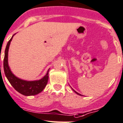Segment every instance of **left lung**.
I'll list each match as a JSON object with an SVG mask.
<instances>
[{
	"label": "left lung",
	"mask_w": 123,
	"mask_h": 123,
	"mask_svg": "<svg viewBox=\"0 0 123 123\" xmlns=\"http://www.w3.org/2000/svg\"><path fill=\"white\" fill-rule=\"evenodd\" d=\"M73 90V91H74V92H75V93H76V94H79V95H81V94H79V93H77V92H75V91H74V90Z\"/></svg>",
	"instance_id": "left-lung-1"
}]
</instances>
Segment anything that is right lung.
<instances>
[{
	"instance_id": "add662e5",
	"label": "right lung",
	"mask_w": 123,
	"mask_h": 123,
	"mask_svg": "<svg viewBox=\"0 0 123 123\" xmlns=\"http://www.w3.org/2000/svg\"><path fill=\"white\" fill-rule=\"evenodd\" d=\"M13 35L8 42L5 50V55L4 59V70L7 80L11 85L16 91L25 96H32L42 92L47 85L49 80V71L45 76L42 79L36 81H25L16 77L10 71L8 65V51L10 42L12 40Z\"/></svg>"
}]
</instances>
